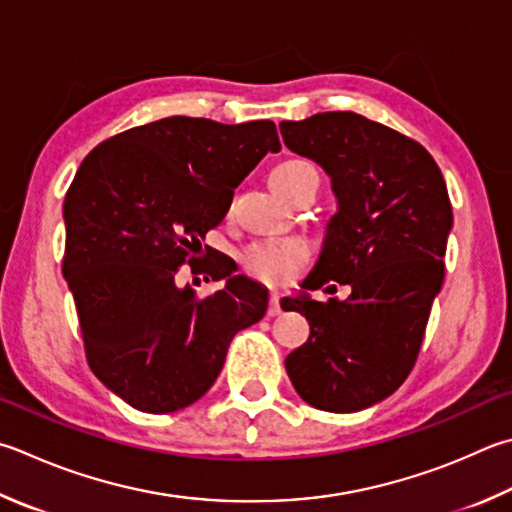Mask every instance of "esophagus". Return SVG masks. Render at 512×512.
Here are the masks:
<instances>
[{"instance_id": "obj_1", "label": "esophagus", "mask_w": 512, "mask_h": 512, "mask_svg": "<svg viewBox=\"0 0 512 512\" xmlns=\"http://www.w3.org/2000/svg\"><path fill=\"white\" fill-rule=\"evenodd\" d=\"M283 310H281V296H278L276 292L272 294V296H269V307H267V314L269 316H278V314H281Z\"/></svg>"}]
</instances>
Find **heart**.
<instances>
[{"label": "heart", "instance_id": "b5f03b06", "mask_svg": "<svg viewBox=\"0 0 512 512\" xmlns=\"http://www.w3.org/2000/svg\"><path fill=\"white\" fill-rule=\"evenodd\" d=\"M303 176H318L312 162L285 160L269 173L272 187L285 198L289 187H294ZM312 247L305 238H272L256 240L240 254V265L245 272L265 285H283L301 272Z\"/></svg>", "mask_w": 512, "mask_h": 512}]
</instances>
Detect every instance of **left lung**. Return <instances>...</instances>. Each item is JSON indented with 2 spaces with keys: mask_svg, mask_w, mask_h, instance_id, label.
Returning <instances> with one entry per match:
<instances>
[{
  "mask_svg": "<svg viewBox=\"0 0 512 512\" xmlns=\"http://www.w3.org/2000/svg\"><path fill=\"white\" fill-rule=\"evenodd\" d=\"M278 127L289 149L327 171L339 200L303 287H352L345 301L285 298L287 312L310 321V339L285 368L310 406L365 410L390 397L417 363L446 274V180L417 140L359 113L327 111Z\"/></svg>",
  "mask_w": 512,
  "mask_h": 512,
  "instance_id": "left-lung-1",
  "label": "left lung"
}]
</instances>
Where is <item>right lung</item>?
Here are the masks:
<instances>
[{
	"mask_svg": "<svg viewBox=\"0 0 512 512\" xmlns=\"http://www.w3.org/2000/svg\"><path fill=\"white\" fill-rule=\"evenodd\" d=\"M267 151H281L272 120L171 115L100 142L77 169L62 274L89 368L129 406H191L223 370L231 339L265 316L267 289L227 265H200L198 249ZM182 264L228 283L196 297L177 285Z\"/></svg>",
	"mask_w": 512,
	"mask_h": 512,
	"instance_id": "obj_1",
	"label": "right lung"
}]
</instances>
